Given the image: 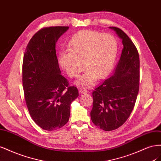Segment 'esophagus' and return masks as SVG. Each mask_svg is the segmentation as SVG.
<instances>
[{"instance_id": "1", "label": "esophagus", "mask_w": 161, "mask_h": 161, "mask_svg": "<svg viewBox=\"0 0 161 161\" xmlns=\"http://www.w3.org/2000/svg\"><path fill=\"white\" fill-rule=\"evenodd\" d=\"M79 92L80 94H85V93H87V92H88V91L85 89H79Z\"/></svg>"}]
</instances>
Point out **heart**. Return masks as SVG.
<instances>
[{"mask_svg":"<svg viewBox=\"0 0 161 161\" xmlns=\"http://www.w3.org/2000/svg\"><path fill=\"white\" fill-rule=\"evenodd\" d=\"M68 49L70 52H61L58 56L60 66L70 77L78 76L84 66L86 70L75 83L91 87L97 78L103 79L111 70L118 55V43L111 34L82 30L71 37Z\"/></svg>","mask_w":161,"mask_h":161,"instance_id":"heart-1","label":"heart"}]
</instances>
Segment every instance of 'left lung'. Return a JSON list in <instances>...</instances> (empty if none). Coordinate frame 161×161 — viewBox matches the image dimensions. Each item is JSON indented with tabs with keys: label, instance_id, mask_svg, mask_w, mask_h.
<instances>
[{
	"label": "left lung",
	"instance_id": "left-lung-1",
	"mask_svg": "<svg viewBox=\"0 0 161 161\" xmlns=\"http://www.w3.org/2000/svg\"><path fill=\"white\" fill-rule=\"evenodd\" d=\"M122 40L124 48L113 75L92 92L91 118L105 131L119 128L130 117L139 91L140 60L137 49L119 28L110 27Z\"/></svg>",
	"mask_w": 161,
	"mask_h": 161
}]
</instances>
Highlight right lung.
<instances>
[{
  "label": "right lung",
  "mask_w": 161,
  "mask_h": 161,
  "mask_svg": "<svg viewBox=\"0 0 161 161\" xmlns=\"http://www.w3.org/2000/svg\"><path fill=\"white\" fill-rule=\"evenodd\" d=\"M69 27H50L38 31L24 53L23 86L26 104L35 123L53 131L69 119L70 104L79 96L76 87L69 86L61 75L56 43Z\"/></svg>",
  "instance_id": "add662e5"
}]
</instances>
